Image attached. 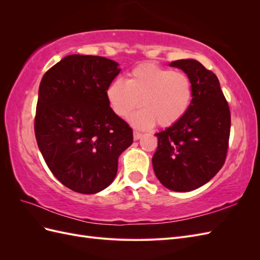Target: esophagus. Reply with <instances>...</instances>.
I'll use <instances>...</instances> for the list:
<instances>
[{"instance_id": "obj_1", "label": "esophagus", "mask_w": 260, "mask_h": 260, "mask_svg": "<svg viewBox=\"0 0 260 260\" xmlns=\"http://www.w3.org/2000/svg\"><path fill=\"white\" fill-rule=\"evenodd\" d=\"M141 137H142V133L137 131V130L133 131V139H135V140H139Z\"/></svg>"}]
</instances>
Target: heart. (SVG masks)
Wrapping results in <instances>:
<instances>
[{
    "label": "heart",
    "instance_id": "obj_1",
    "mask_svg": "<svg viewBox=\"0 0 260 260\" xmlns=\"http://www.w3.org/2000/svg\"><path fill=\"white\" fill-rule=\"evenodd\" d=\"M106 98L114 114L120 118H127L141 101L143 107L131 117L135 127L147 129L156 122L169 127L190 108L193 83L184 72L142 64L131 70L125 82L116 79L109 84Z\"/></svg>",
    "mask_w": 260,
    "mask_h": 260
}]
</instances>
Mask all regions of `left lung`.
Instances as JSON below:
<instances>
[{
  "label": "left lung",
  "instance_id": "8db88e82",
  "mask_svg": "<svg viewBox=\"0 0 260 260\" xmlns=\"http://www.w3.org/2000/svg\"><path fill=\"white\" fill-rule=\"evenodd\" d=\"M193 83V100L181 119L159 133L153 156L155 175L176 192L195 190L222 168L229 148L231 114L217 76L195 59H179Z\"/></svg>",
  "mask_w": 260,
  "mask_h": 260
}]
</instances>
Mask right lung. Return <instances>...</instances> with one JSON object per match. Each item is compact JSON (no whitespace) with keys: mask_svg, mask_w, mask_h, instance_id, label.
Instances as JSON below:
<instances>
[{"mask_svg":"<svg viewBox=\"0 0 260 260\" xmlns=\"http://www.w3.org/2000/svg\"><path fill=\"white\" fill-rule=\"evenodd\" d=\"M116 61L69 55L42 78L35 135L43 158L60 183L75 192L104 190L118 158L133 142L130 125L114 114L106 90L119 74Z\"/></svg>","mask_w":260,"mask_h":260,"instance_id":"right-lung-1","label":"right lung"}]
</instances>
